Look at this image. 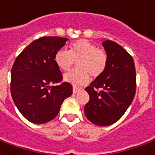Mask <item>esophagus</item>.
Masks as SVG:
<instances>
[{
	"label": "esophagus",
	"mask_w": 155,
	"mask_h": 155,
	"mask_svg": "<svg viewBox=\"0 0 155 155\" xmlns=\"http://www.w3.org/2000/svg\"><path fill=\"white\" fill-rule=\"evenodd\" d=\"M81 88L76 87V86H73V93L74 94H77L79 91H81Z\"/></svg>",
	"instance_id": "34e87169"
}]
</instances>
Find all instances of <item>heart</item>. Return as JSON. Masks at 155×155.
<instances>
[{
    "label": "heart",
    "mask_w": 155,
    "mask_h": 155,
    "mask_svg": "<svg viewBox=\"0 0 155 155\" xmlns=\"http://www.w3.org/2000/svg\"><path fill=\"white\" fill-rule=\"evenodd\" d=\"M74 61L77 68L64 74V81L74 85L87 84L90 74L97 78L104 73L108 57L104 51L86 40H79L70 45L69 51L60 50L55 53L54 62L64 71L71 69Z\"/></svg>",
    "instance_id": "b5f03b06"
}]
</instances>
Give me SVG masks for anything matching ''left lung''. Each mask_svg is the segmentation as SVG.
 Segmentation results:
<instances>
[{
  "instance_id": "left-lung-1",
  "label": "left lung",
  "mask_w": 155,
  "mask_h": 155,
  "mask_svg": "<svg viewBox=\"0 0 155 155\" xmlns=\"http://www.w3.org/2000/svg\"><path fill=\"white\" fill-rule=\"evenodd\" d=\"M108 61L104 73L85 91L90 101L84 106L88 120L99 126H108L120 120L129 108L136 91V73L132 56L112 41L102 43Z\"/></svg>"
}]
</instances>
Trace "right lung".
I'll return each instance as SVG.
<instances>
[{"label": "right lung", "instance_id": "obj_1", "mask_svg": "<svg viewBox=\"0 0 155 155\" xmlns=\"http://www.w3.org/2000/svg\"><path fill=\"white\" fill-rule=\"evenodd\" d=\"M67 38L45 36L32 41L15 59L11 74V93L21 114L30 122L45 124L54 119L72 85L62 81L54 55Z\"/></svg>", "mask_w": 155, "mask_h": 155}]
</instances>
